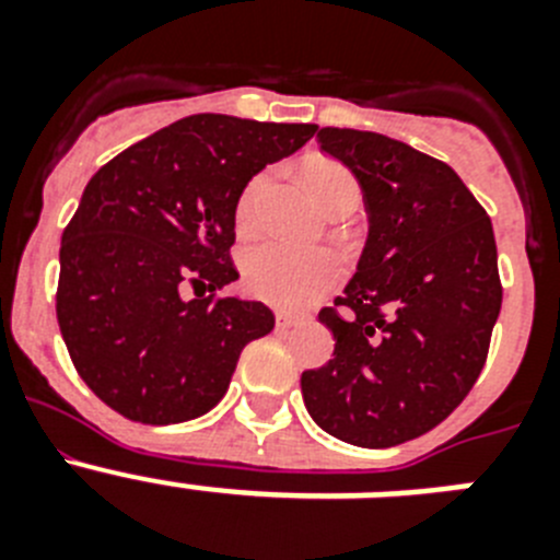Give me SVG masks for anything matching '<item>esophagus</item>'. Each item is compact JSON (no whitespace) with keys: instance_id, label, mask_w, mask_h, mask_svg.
Here are the masks:
<instances>
[{"instance_id":"esophagus-1","label":"esophagus","mask_w":560,"mask_h":560,"mask_svg":"<svg viewBox=\"0 0 560 560\" xmlns=\"http://www.w3.org/2000/svg\"><path fill=\"white\" fill-rule=\"evenodd\" d=\"M277 328H291V325H296L300 323V319H303V316H296V314H289V311H277Z\"/></svg>"}]
</instances>
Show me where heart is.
<instances>
[{
  "label": "heart",
  "instance_id": "heart-1",
  "mask_svg": "<svg viewBox=\"0 0 560 560\" xmlns=\"http://www.w3.org/2000/svg\"><path fill=\"white\" fill-rule=\"evenodd\" d=\"M275 173L260 171L244 185L235 205V224L252 232L260 224V205L269 192ZM303 179L314 199L334 212L341 205H359L361 187L350 167L334 160H314L303 167ZM341 280V264L334 252L294 249L266 241L244 255V285L252 296L277 308H303Z\"/></svg>",
  "mask_w": 560,
  "mask_h": 560
}]
</instances>
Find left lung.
Segmentation results:
<instances>
[{
  "instance_id": "8db88e82",
  "label": "left lung",
  "mask_w": 560,
  "mask_h": 560,
  "mask_svg": "<svg viewBox=\"0 0 560 560\" xmlns=\"http://www.w3.org/2000/svg\"><path fill=\"white\" fill-rule=\"evenodd\" d=\"M316 142L364 192L370 235L334 308V359L305 370L303 400L328 434L389 448L427 434L471 393L502 308L488 212L446 162L355 128Z\"/></svg>"
}]
</instances>
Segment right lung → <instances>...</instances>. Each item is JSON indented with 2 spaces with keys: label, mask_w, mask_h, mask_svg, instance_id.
I'll list each match as a JSON object with an SVG mask.
<instances>
[{
  "label": "right lung",
  "mask_w": 560,
  "mask_h": 560,
  "mask_svg": "<svg viewBox=\"0 0 560 560\" xmlns=\"http://www.w3.org/2000/svg\"><path fill=\"white\" fill-rule=\"evenodd\" d=\"M314 133L311 122L192 114L89 179L61 237L56 314L78 375L106 407L165 427L224 398L241 350L275 328L264 303L215 294L237 280V196ZM185 282L192 301L180 300Z\"/></svg>",
  "instance_id": "1"
}]
</instances>
